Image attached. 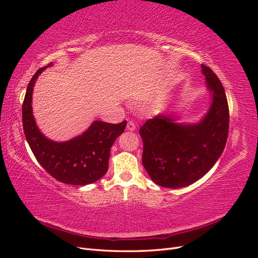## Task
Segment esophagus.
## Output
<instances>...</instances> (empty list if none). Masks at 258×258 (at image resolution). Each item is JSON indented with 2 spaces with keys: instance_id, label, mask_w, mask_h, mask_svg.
Listing matches in <instances>:
<instances>
[{
  "instance_id": "esophagus-1",
  "label": "esophagus",
  "mask_w": 258,
  "mask_h": 258,
  "mask_svg": "<svg viewBox=\"0 0 258 258\" xmlns=\"http://www.w3.org/2000/svg\"><path fill=\"white\" fill-rule=\"evenodd\" d=\"M136 129H137L136 123H135L134 121H128V123H127V130H129V131H135Z\"/></svg>"
}]
</instances>
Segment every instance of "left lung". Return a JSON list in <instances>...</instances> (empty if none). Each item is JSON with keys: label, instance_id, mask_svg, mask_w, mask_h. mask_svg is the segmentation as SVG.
<instances>
[{"label": "left lung", "instance_id": "1", "mask_svg": "<svg viewBox=\"0 0 258 258\" xmlns=\"http://www.w3.org/2000/svg\"><path fill=\"white\" fill-rule=\"evenodd\" d=\"M212 104L198 123H176L157 115L140 128L143 140L142 162L152 181L168 188L188 186L212 168L221 157L228 137L229 108L221 81L201 64Z\"/></svg>", "mask_w": 258, "mask_h": 258}]
</instances>
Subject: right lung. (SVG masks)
<instances>
[{
  "label": "right lung",
  "instance_id": "add662e5",
  "mask_svg": "<svg viewBox=\"0 0 258 258\" xmlns=\"http://www.w3.org/2000/svg\"><path fill=\"white\" fill-rule=\"evenodd\" d=\"M49 63L38 69L31 79L22 103V124L27 141L36 160L57 181L70 185H87L102 177L108 169L110 151L127 121L108 123L96 120L83 135L67 142H53L38 130L32 115L35 81Z\"/></svg>",
  "mask_w": 258,
  "mask_h": 258
}]
</instances>
